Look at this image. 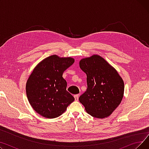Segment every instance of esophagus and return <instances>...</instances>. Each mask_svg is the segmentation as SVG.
I'll use <instances>...</instances> for the list:
<instances>
[{
	"label": "esophagus",
	"instance_id": "1",
	"mask_svg": "<svg viewBox=\"0 0 149 149\" xmlns=\"http://www.w3.org/2000/svg\"><path fill=\"white\" fill-rule=\"evenodd\" d=\"M74 98H75V101H78L79 100V94H76L74 95Z\"/></svg>",
	"mask_w": 149,
	"mask_h": 149
}]
</instances>
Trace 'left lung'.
<instances>
[{"mask_svg":"<svg viewBox=\"0 0 149 149\" xmlns=\"http://www.w3.org/2000/svg\"><path fill=\"white\" fill-rule=\"evenodd\" d=\"M80 67L87 75L88 88L80 102L91 116L104 118L110 116L121 102L124 84L116 69L98 55L83 58Z\"/></svg>","mask_w":149,"mask_h":149,"instance_id":"obj_1","label":"left lung"}]
</instances>
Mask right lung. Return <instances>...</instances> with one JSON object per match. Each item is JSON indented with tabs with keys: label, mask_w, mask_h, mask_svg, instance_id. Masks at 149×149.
I'll return each instance as SVG.
<instances>
[{
	"label": "right lung",
	"mask_w": 149,
	"mask_h": 149,
	"mask_svg": "<svg viewBox=\"0 0 149 149\" xmlns=\"http://www.w3.org/2000/svg\"><path fill=\"white\" fill-rule=\"evenodd\" d=\"M74 61L71 57L52 55L39 63L28 79V100L34 110L45 118H57L74 101L66 91L67 82L62 77Z\"/></svg>",
	"instance_id": "1"
}]
</instances>
